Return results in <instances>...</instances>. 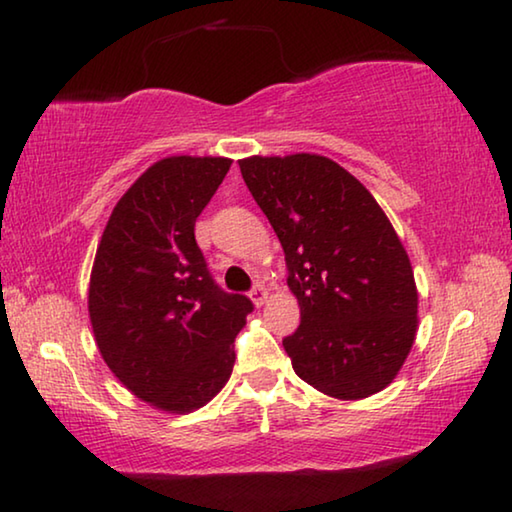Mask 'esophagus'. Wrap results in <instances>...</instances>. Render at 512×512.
Here are the masks:
<instances>
[{
    "label": "esophagus",
    "instance_id": "1",
    "mask_svg": "<svg viewBox=\"0 0 512 512\" xmlns=\"http://www.w3.org/2000/svg\"><path fill=\"white\" fill-rule=\"evenodd\" d=\"M250 300L255 302V307L264 305V302L268 300V289L264 287V284H255L253 291H250Z\"/></svg>",
    "mask_w": 512,
    "mask_h": 512
}]
</instances>
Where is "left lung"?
<instances>
[{"instance_id":"8db88e82","label":"left lung","mask_w":512,"mask_h":512,"mask_svg":"<svg viewBox=\"0 0 512 512\" xmlns=\"http://www.w3.org/2000/svg\"><path fill=\"white\" fill-rule=\"evenodd\" d=\"M239 169L300 305V327L282 341L296 375L336 400L384 391L418 332L413 268L388 216L325 155H253Z\"/></svg>"}]
</instances>
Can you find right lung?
<instances>
[{"instance_id":"obj_1","label":"right lung","mask_w":512,"mask_h":512,"mask_svg":"<svg viewBox=\"0 0 512 512\" xmlns=\"http://www.w3.org/2000/svg\"><path fill=\"white\" fill-rule=\"evenodd\" d=\"M230 158L171 155L119 198L92 264L88 309L103 361L135 397L192 413L235 366V336L253 302L216 287L194 225Z\"/></svg>"}]
</instances>
